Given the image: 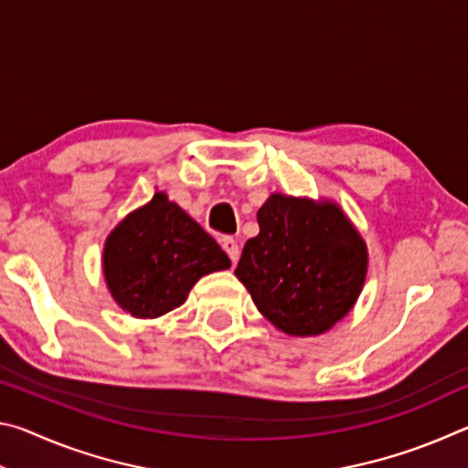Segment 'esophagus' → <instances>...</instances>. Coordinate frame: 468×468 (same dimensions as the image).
<instances>
[{
    "label": "esophagus",
    "instance_id": "1",
    "mask_svg": "<svg viewBox=\"0 0 468 468\" xmlns=\"http://www.w3.org/2000/svg\"><path fill=\"white\" fill-rule=\"evenodd\" d=\"M220 245H223V250L227 251V256L231 258V262L235 264L237 260H239V245H237V241L233 239V237H223V241H220Z\"/></svg>",
    "mask_w": 468,
    "mask_h": 468
}]
</instances>
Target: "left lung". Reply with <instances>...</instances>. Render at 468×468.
Masks as SVG:
<instances>
[{
	"mask_svg": "<svg viewBox=\"0 0 468 468\" xmlns=\"http://www.w3.org/2000/svg\"><path fill=\"white\" fill-rule=\"evenodd\" d=\"M260 233L235 276L264 318L289 336H318L353 310L367 276V245L332 200L271 194Z\"/></svg>",
	"mask_w": 468,
	"mask_h": 468,
	"instance_id": "1",
	"label": "left lung"
}]
</instances>
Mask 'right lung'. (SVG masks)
Wrapping results in <instances>:
<instances>
[{"instance_id":"1","label":"right lung","mask_w":468,"mask_h":468,"mask_svg":"<svg viewBox=\"0 0 468 468\" xmlns=\"http://www.w3.org/2000/svg\"><path fill=\"white\" fill-rule=\"evenodd\" d=\"M229 266L231 260L218 243L165 192L132 210L102 248L111 297L140 320L176 310L202 276Z\"/></svg>"}]
</instances>
